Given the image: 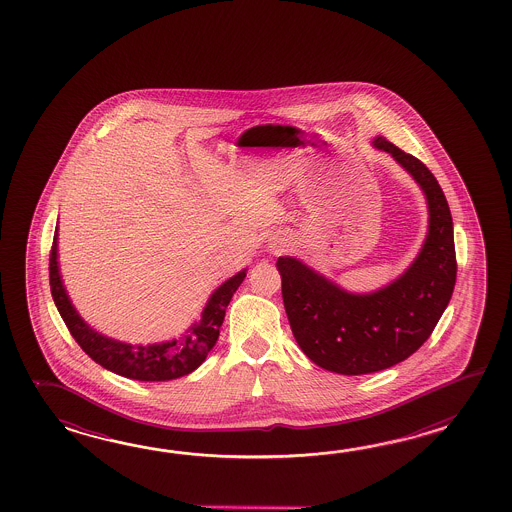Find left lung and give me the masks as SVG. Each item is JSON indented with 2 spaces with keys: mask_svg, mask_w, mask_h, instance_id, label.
Segmentation results:
<instances>
[{
  "mask_svg": "<svg viewBox=\"0 0 512 512\" xmlns=\"http://www.w3.org/2000/svg\"><path fill=\"white\" fill-rule=\"evenodd\" d=\"M373 144L392 153L428 201V236L408 271L381 291L353 294L296 258L276 261L298 346L316 366L340 375L386 370L408 359L432 335L456 285L454 227L437 179L417 157L384 137Z\"/></svg>",
  "mask_w": 512,
  "mask_h": 512,
  "instance_id": "left-lung-1",
  "label": "left lung"
}]
</instances>
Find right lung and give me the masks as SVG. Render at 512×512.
Returning <instances> with one entry per match:
<instances>
[{
    "mask_svg": "<svg viewBox=\"0 0 512 512\" xmlns=\"http://www.w3.org/2000/svg\"><path fill=\"white\" fill-rule=\"evenodd\" d=\"M56 256L55 232L49 256V283L58 313L64 318L69 333L77 340L78 346L86 351V355L102 368L133 381H170L185 377L199 368L207 359L210 349L216 346L227 305L247 274V271L238 272L219 285L203 309L201 320L190 327L183 337L152 346H131L98 335L93 327L87 326L80 318L64 289Z\"/></svg>",
    "mask_w": 512,
    "mask_h": 512,
    "instance_id": "1",
    "label": "right lung"
}]
</instances>
